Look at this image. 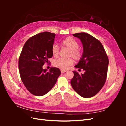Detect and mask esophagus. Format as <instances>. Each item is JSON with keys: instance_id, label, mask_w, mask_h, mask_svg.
<instances>
[{"instance_id": "esophagus-1", "label": "esophagus", "mask_w": 126, "mask_h": 126, "mask_svg": "<svg viewBox=\"0 0 126 126\" xmlns=\"http://www.w3.org/2000/svg\"><path fill=\"white\" fill-rule=\"evenodd\" d=\"M66 71H67L66 70H63V69L61 70V72H62V73H64V72Z\"/></svg>"}]
</instances>
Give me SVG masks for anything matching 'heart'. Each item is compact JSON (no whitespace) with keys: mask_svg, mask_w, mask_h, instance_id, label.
I'll list each match as a JSON object with an SVG mask.
<instances>
[{"mask_svg":"<svg viewBox=\"0 0 126 126\" xmlns=\"http://www.w3.org/2000/svg\"><path fill=\"white\" fill-rule=\"evenodd\" d=\"M61 45L62 47H65L70 50L69 55L75 59H78L81 56L80 50L78 49L79 43L78 42L71 37H68L63 39ZM59 52V48L58 46L54 44L52 47V54L54 57H56L58 56ZM73 63V61L71 59H63L60 58L56 60L54 64L56 67L60 68L63 70L67 69L69 66Z\"/></svg>","mask_w":126,"mask_h":126,"instance_id":"obj_1","label":"heart"}]
</instances>
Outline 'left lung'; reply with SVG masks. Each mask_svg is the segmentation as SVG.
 <instances>
[{
	"label": "left lung",
	"mask_w": 126,
	"mask_h": 126,
	"mask_svg": "<svg viewBox=\"0 0 126 126\" xmlns=\"http://www.w3.org/2000/svg\"><path fill=\"white\" fill-rule=\"evenodd\" d=\"M80 40L83 53L75 66L85 71L80 75L73 71L70 83L74 90L83 98L95 96L104 86L107 75L109 60L102 45L94 37L85 32L73 34Z\"/></svg>",
	"instance_id": "8db88e82"
}]
</instances>
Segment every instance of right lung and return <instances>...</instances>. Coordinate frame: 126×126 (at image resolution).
Masks as SVG:
<instances>
[{"instance_id": "obj_1", "label": "right lung", "mask_w": 126, "mask_h": 126, "mask_svg": "<svg viewBox=\"0 0 126 126\" xmlns=\"http://www.w3.org/2000/svg\"><path fill=\"white\" fill-rule=\"evenodd\" d=\"M56 34L45 32L38 33L25 43L18 67L21 80L29 92L36 96L48 93L55 86L61 74L58 68L44 69L45 63L52 57V47Z\"/></svg>"}]
</instances>
